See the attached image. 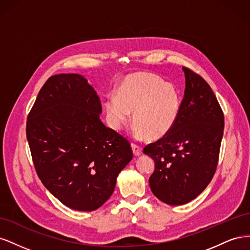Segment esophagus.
Returning <instances> with one entry per match:
<instances>
[{
    "label": "esophagus",
    "mask_w": 250,
    "mask_h": 250,
    "mask_svg": "<svg viewBox=\"0 0 250 250\" xmlns=\"http://www.w3.org/2000/svg\"><path fill=\"white\" fill-rule=\"evenodd\" d=\"M131 148H132L134 156H140L142 154V148H141V146L135 145V144H131Z\"/></svg>",
    "instance_id": "34e87169"
}]
</instances>
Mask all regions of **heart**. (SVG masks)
Returning <instances> with one entry per match:
<instances>
[{
	"label": "heart",
	"instance_id": "b5f03b06",
	"mask_svg": "<svg viewBox=\"0 0 250 250\" xmlns=\"http://www.w3.org/2000/svg\"><path fill=\"white\" fill-rule=\"evenodd\" d=\"M105 110L109 126L119 130L130 119L139 138L160 139L175 124L180 111L177 89L152 74L127 77L117 89L116 98H108Z\"/></svg>",
	"mask_w": 250,
	"mask_h": 250
}]
</instances>
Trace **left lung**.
<instances>
[{"instance_id": "1", "label": "left lung", "mask_w": 250, "mask_h": 250, "mask_svg": "<svg viewBox=\"0 0 250 250\" xmlns=\"http://www.w3.org/2000/svg\"><path fill=\"white\" fill-rule=\"evenodd\" d=\"M183 71L185 96L175 124L143 150L155 164L151 191L169 206L192 201L210 183L224 129L223 112L210 86L193 71L185 66Z\"/></svg>"}]
</instances>
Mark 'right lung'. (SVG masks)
<instances>
[{"label":"right lung","mask_w":250,"mask_h":250,"mask_svg":"<svg viewBox=\"0 0 250 250\" xmlns=\"http://www.w3.org/2000/svg\"><path fill=\"white\" fill-rule=\"evenodd\" d=\"M96 90L78 74L44 83L30 110L26 134L37 175L72 209L92 211L107 201L132 160L130 144L100 120Z\"/></svg>","instance_id":"1"}]
</instances>
